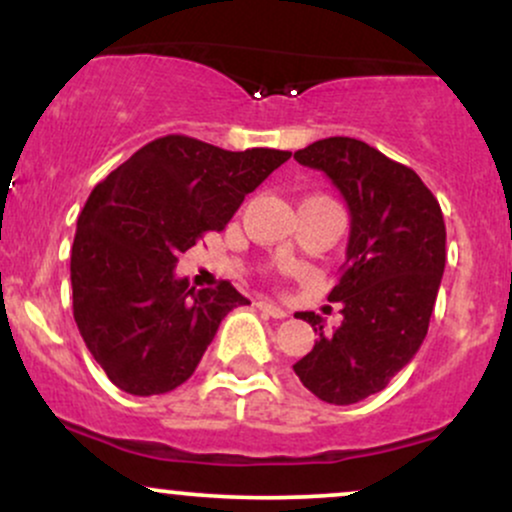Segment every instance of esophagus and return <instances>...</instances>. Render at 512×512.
<instances>
[{
	"instance_id": "1",
	"label": "esophagus",
	"mask_w": 512,
	"mask_h": 512,
	"mask_svg": "<svg viewBox=\"0 0 512 512\" xmlns=\"http://www.w3.org/2000/svg\"><path fill=\"white\" fill-rule=\"evenodd\" d=\"M260 310H262V313L276 317V320H284V317L289 315L284 308H279V305H274V303H269V301H260Z\"/></svg>"
}]
</instances>
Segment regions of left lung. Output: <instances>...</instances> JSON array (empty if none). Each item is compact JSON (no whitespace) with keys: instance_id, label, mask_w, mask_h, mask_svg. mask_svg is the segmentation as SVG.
I'll return each instance as SVG.
<instances>
[{"instance_id":"1","label":"left lung","mask_w":512,"mask_h":512,"mask_svg":"<svg viewBox=\"0 0 512 512\" xmlns=\"http://www.w3.org/2000/svg\"><path fill=\"white\" fill-rule=\"evenodd\" d=\"M293 158L322 170L351 214L330 291L344 320L325 332L320 315L298 313L320 337L293 370L322 402L356 404L385 390L426 339L445 269L443 211L414 170L358 139H320Z\"/></svg>"}]
</instances>
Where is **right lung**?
I'll use <instances>...</instances> for the list:
<instances>
[{
	"label": "right lung",
	"instance_id": "add662e5",
	"mask_svg": "<svg viewBox=\"0 0 512 512\" xmlns=\"http://www.w3.org/2000/svg\"><path fill=\"white\" fill-rule=\"evenodd\" d=\"M291 151H226L185 134L154 139L93 187L72 245L74 320L110 383L163 395L195 373L221 320L250 301L175 276L182 252L223 231Z\"/></svg>",
	"mask_w": 512,
	"mask_h": 512
}]
</instances>
